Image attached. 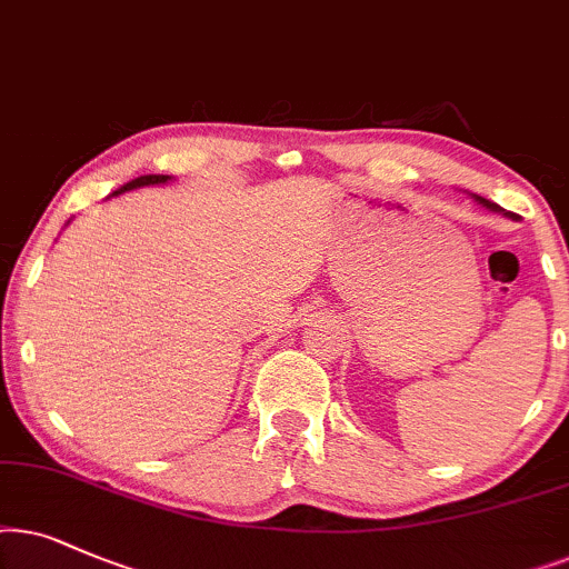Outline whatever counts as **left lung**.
<instances>
[{
  "label": "left lung",
  "instance_id": "1",
  "mask_svg": "<svg viewBox=\"0 0 569 569\" xmlns=\"http://www.w3.org/2000/svg\"><path fill=\"white\" fill-rule=\"evenodd\" d=\"M476 197V200H479L481 202V206L483 208H489V210H497V213H502V208H499V206H495V202H491V200H483V197H479V194H473ZM507 216H512V213H507ZM515 218V216H512Z\"/></svg>",
  "mask_w": 569,
  "mask_h": 569
}]
</instances>
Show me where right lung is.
Masks as SVG:
<instances>
[{
	"label": "right lung",
	"instance_id": "1",
	"mask_svg": "<svg viewBox=\"0 0 569 569\" xmlns=\"http://www.w3.org/2000/svg\"><path fill=\"white\" fill-rule=\"evenodd\" d=\"M166 181H171V177H163V173H148V177H138L132 181H127L124 187L119 189V192L113 194H121V192H130V189H138V187H148V184H166Z\"/></svg>",
	"mask_w": 569,
	"mask_h": 569
}]
</instances>
